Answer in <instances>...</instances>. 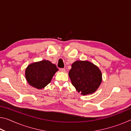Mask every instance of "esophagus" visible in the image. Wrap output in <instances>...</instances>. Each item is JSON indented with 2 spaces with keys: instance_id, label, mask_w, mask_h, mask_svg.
Segmentation results:
<instances>
[{
  "instance_id": "34e87169",
  "label": "esophagus",
  "mask_w": 131,
  "mask_h": 131,
  "mask_svg": "<svg viewBox=\"0 0 131 131\" xmlns=\"http://www.w3.org/2000/svg\"><path fill=\"white\" fill-rule=\"evenodd\" d=\"M59 70H60L61 72H66V70L64 68H61L60 69H59Z\"/></svg>"
}]
</instances>
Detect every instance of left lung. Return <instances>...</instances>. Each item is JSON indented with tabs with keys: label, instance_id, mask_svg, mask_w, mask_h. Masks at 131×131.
I'll use <instances>...</instances> for the list:
<instances>
[{
	"label": "left lung",
	"instance_id": "obj_1",
	"mask_svg": "<svg viewBox=\"0 0 131 131\" xmlns=\"http://www.w3.org/2000/svg\"><path fill=\"white\" fill-rule=\"evenodd\" d=\"M69 76L77 92L83 95L94 93L102 81L101 70L88 61H76L73 63Z\"/></svg>",
	"mask_w": 131,
	"mask_h": 131
}]
</instances>
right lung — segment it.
<instances>
[{"label": "right lung", "mask_w": 131, "mask_h": 131, "mask_svg": "<svg viewBox=\"0 0 131 131\" xmlns=\"http://www.w3.org/2000/svg\"><path fill=\"white\" fill-rule=\"evenodd\" d=\"M58 69L48 60H42L29 65L25 69L26 81L32 87L43 89L49 84Z\"/></svg>", "instance_id": "right-lung-1"}]
</instances>
